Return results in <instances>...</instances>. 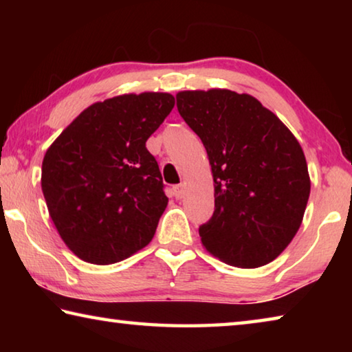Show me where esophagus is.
<instances>
[{
    "instance_id": "obj_1",
    "label": "esophagus",
    "mask_w": 352,
    "mask_h": 352,
    "mask_svg": "<svg viewBox=\"0 0 352 352\" xmlns=\"http://www.w3.org/2000/svg\"><path fill=\"white\" fill-rule=\"evenodd\" d=\"M184 194H186V189H184V184H177V186H174V195H175V199H183Z\"/></svg>"
}]
</instances>
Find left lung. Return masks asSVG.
Masks as SVG:
<instances>
[{
  "mask_svg": "<svg viewBox=\"0 0 352 352\" xmlns=\"http://www.w3.org/2000/svg\"><path fill=\"white\" fill-rule=\"evenodd\" d=\"M177 109L204 142L214 180V214L199 228L201 245L234 267L269 264L300 230L311 194L300 142L247 93L178 91Z\"/></svg>",
  "mask_w": 352,
  "mask_h": 352,
  "instance_id": "1",
  "label": "left lung"
}]
</instances>
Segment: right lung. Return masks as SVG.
I'll list each match as a JSON object with an SVG mask.
<instances>
[{"mask_svg": "<svg viewBox=\"0 0 352 352\" xmlns=\"http://www.w3.org/2000/svg\"><path fill=\"white\" fill-rule=\"evenodd\" d=\"M169 93H129L94 102L47 147L41 190L71 252L109 265L152 241L168 206L146 141L174 109Z\"/></svg>", "mask_w": 352, "mask_h": 352, "instance_id": "add662e5", "label": "right lung"}]
</instances>
